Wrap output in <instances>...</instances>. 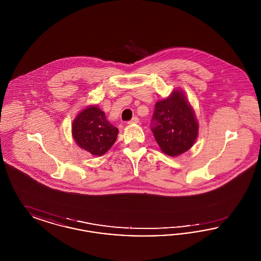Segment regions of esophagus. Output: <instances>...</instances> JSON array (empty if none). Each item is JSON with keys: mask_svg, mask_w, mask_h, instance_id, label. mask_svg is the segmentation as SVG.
<instances>
[{"mask_svg": "<svg viewBox=\"0 0 261 261\" xmlns=\"http://www.w3.org/2000/svg\"><path fill=\"white\" fill-rule=\"evenodd\" d=\"M139 122V118L135 116V117H133L130 121H128V124H137Z\"/></svg>", "mask_w": 261, "mask_h": 261, "instance_id": "34e87169", "label": "esophagus"}]
</instances>
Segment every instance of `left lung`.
Returning a JSON list of instances; mask_svg holds the SVG:
<instances>
[{"instance_id":"left-lung-1","label":"left lung","mask_w":261,"mask_h":261,"mask_svg":"<svg viewBox=\"0 0 261 261\" xmlns=\"http://www.w3.org/2000/svg\"><path fill=\"white\" fill-rule=\"evenodd\" d=\"M151 131L167 155H180L193 147L199 134V123L182 91L173 90L169 97L155 103Z\"/></svg>"}]
</instances>
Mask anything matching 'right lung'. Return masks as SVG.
Segmentation results:
<instances>
[{
  "label": "right lung",
  "mask_w": 261,
  "mask_h": 261,
  "mask_svg": "<svg viewBox=\"0 0 261 261\" xmlns=\"http://www.w3.org/2000/svg\"><path fill=\"white\" fill-rule=\"evenodd\" d=\"M118 129L107 120L106 113L97 106L79 112L72 122V136L76 144L93 155L100 156L116 141Z\"/></svg>",
  "instance_id": "1"
}]
</instances>
